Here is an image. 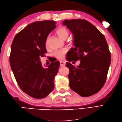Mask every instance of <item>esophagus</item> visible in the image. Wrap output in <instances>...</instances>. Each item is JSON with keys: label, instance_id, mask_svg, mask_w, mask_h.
<instances>
[{"label": "esophagus", "instance_id": "1", "mask_svg": "<svg viewBox=\"0 0 122 122\" xmlns=\"http://www.w3.org/2000/svg\"><path fill=\"white\" fill-rule=\"evenodd\" d=\"M60 66H61V67H63V66H66V63L63 61H60Z\"/></svg>", "mask_w": 122, "mask_h": 122}]
</instances>
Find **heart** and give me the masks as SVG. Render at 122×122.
<instances>
[{"label": "heart", "mask_w": 122, "mask_h": 122, "mask_svg": "<svg viewBox=\"0 0 122 122\" xmlns=\"http://www.w3.org/2000/svg\"><path fill=\"white\" fill-rule=\"evenodd\" d=\"M56 34L58 35L59 37L62 40H66L69 37V35L68 30L66 29V28L62 26L59 27L57 29L56 31ZM48 39H47V40L46 41V46L48 45ZM66 52V50H62L56 51L55 52H54V54L57 58H58L59 59H62L64 58V55H65Z\"/></svg>", "instance_id": "1"}]
</instances>
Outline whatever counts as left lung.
I'll use <instances>...</instances> for the list:
<instances>
[{"instance_id":"obj_1","label":"left lung","mask_w":122,"mask_h":122,"mask_svg":"<svg viewBox=\"0 0 122 122\" xmlns=\"http://www.w3.org/2000/svg\"><path fill=\"white\" fill-rule=\"evenodd\" d=\"M63 25L73 36L74 48L69 51L68 60H80L76 67L66 63L70 87L81 97H90L99 91L107 80L111 59L107 42L104 36L86 20H66Z\"/></svg>"}]
</instances>
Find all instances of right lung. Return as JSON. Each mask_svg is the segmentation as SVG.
Wrapping results in <instances>:
<instances>
[{
	"label": "right lung",
	"instance_id": "right-lung-1",
	"mask_svg": "<svg viewBox=\"0 0 122 122\" xmlns=\"http://www.w3.org/2000/svg\"><path fill=\"white\" fill-rule=\"evenodd\" d=\"M56 27L51 20L31 23L15 36L11 44L9 60L13 73L22 91L33 98H45L54 89L60 62L44 68L40 58L47 52L46 38Z\"/></svg>",
	"mask_w": 122,
	"mask_h": 122
}]
</instances>
